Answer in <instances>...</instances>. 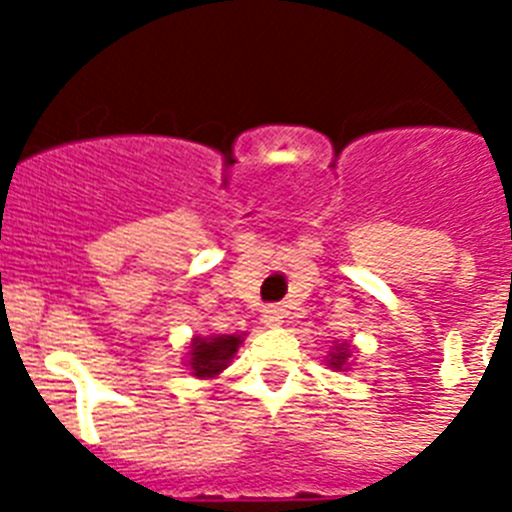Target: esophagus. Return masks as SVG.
I'll list each match as a JSON object with an SVG mask.
<instances>
[{"label":"esophagus","instance_id":"34e87169","mask_svg":"<svg viewBox=\"0 0 512 512\" xmlns=\"http://www.w3.org/2000/svg\"><path fill=\"white\" fill-rule=\"evenodd\" d=\"M261 323H264L266 328H279V325L284 323V310L277 305L264 307V312H261Z\"/></svg>","mask_w":512,"mask_h":512}]
</instances>
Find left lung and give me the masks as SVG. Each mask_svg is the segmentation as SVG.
I'll return each instance as SVG.
<instances>
[{
  "label": "left lung",
  "instance_id": "left-lung-1",
  "mask_svg": "<svg viewBox=\"0 0 512 512\" xmlns=\"http://www.w3.org/2000/svg\"><path fill=\"white\" fill-rule=\"evenodd\" d=\"M351 354H356V348L348 341H333L328 356H325V366L333 372H348L351 366Z\"/></svg>",
  "mask_w": 512,
  "mask_h": 512
}]
</instances>
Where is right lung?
<instances>
[{"mask_svg":"<svg viewBox=\"0 0 512 512\" xmlns=\"http://www.w3.org/2000/svg\"><path fill=\"white\" fill-rule=\"evenodd\" d=\"M246 333H210V336H192L187 351V369L197 379H215L225 372L233 361L235 351L243 343Z\"/></svg>","mask_w":512,"mask_h":512,"instance_id":"1","label":"right lung"}]
</instances>
